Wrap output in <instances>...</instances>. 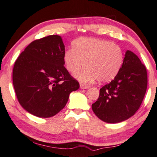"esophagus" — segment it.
<instances>
[{"label":"esophagus","mask_w":157,"mask_h":157,"mask_svg":"<svg viewBox=\"0 0 157 157\" xmlns=\"http://www.w3.org/2000/svg\"><path fill=\"white\" fill-rule=\"evenodd\" d=\"M80 87L81 89H86V88H88L89 86H87V85H86V84H83V83H81Z\"/></svg>","instance_id":"obj_1"}]
</instances>
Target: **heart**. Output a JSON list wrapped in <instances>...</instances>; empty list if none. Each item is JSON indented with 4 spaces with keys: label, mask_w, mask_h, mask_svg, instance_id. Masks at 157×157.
I'll list each match as a JSON object with an SVG mask.
<instances>
[{
    "label": "heart",
    "mask_w": 157,
    "mask_h": 157,
    "mask_svg": "<svg viewBox=\"0 0 157 157\" xmlns=\"http://www.w3.org/2000/svg\"><path fill=\"white\" fill-rule=\"evenodd\" d=\"M123 49L108 40L94 38H79L74 41L72 49H68L63 55L65 67L71 73L84 83L98 79L100 83H107L114 78L123 62Z\"/></svg>",
    "instance_id": "1"
}]
</instances>
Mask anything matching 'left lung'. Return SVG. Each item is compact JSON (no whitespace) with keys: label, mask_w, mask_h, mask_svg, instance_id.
<instances>
[{"label":"left lung","mask_w":157,"mask_h":157,"mask_svg":"<svg viewBox=\"0 0 157 157\" xmlns=\"http://www.w3.org/2000/svg\"><path fill=\"white\" fill-rule=\"evenodd\" d=\"M147 86L146 67L132 52H126L116 77L100 89L92 110L103 121L117 123L136 113L144 100Z\"/></svg>","instance_id":"left-lung-1"}]
</instances>
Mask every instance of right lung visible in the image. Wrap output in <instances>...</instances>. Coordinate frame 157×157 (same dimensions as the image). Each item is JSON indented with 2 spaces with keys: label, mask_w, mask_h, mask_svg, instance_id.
<instances>
[{
  "label": "right lung",
  "mask_w": 157,
  "mask_h": 157,
  "mask_svg": "<svg viewBox=\"0 0 157 157\" xmlns=\"http://www.w3.org/2000/svg\"><path fill=\"white\" fill-rule=\"evenodd\" d=\"M65 45L60 36L35 40L16 60L12 80L18 102L36 117L48 118L65 106L79 83L64 67Z\"/></svg>",
  "instance_id": "1"
}]
</instances>
